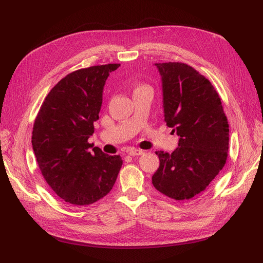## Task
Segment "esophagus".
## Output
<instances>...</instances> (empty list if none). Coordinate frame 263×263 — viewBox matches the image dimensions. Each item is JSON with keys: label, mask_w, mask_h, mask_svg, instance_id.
I'll return each mask as SVG.
<instances>
[{"label": "esophagus", "mask_w": 263, "mask_h": 263, "mask_svg": "<svg viewBox=\"0 0 263 263\" xmlns=\"http://www.w3.org/2000/svg\"><path fill=\"white\" fill-rule=\"evenodd\" d=\"M128 155L130 156H141L142 154H144V151L140 150V149H135V148H132V149H128Z\"/></svg>", "instance_id": "1"}]
</instances>
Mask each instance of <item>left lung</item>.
Returning <instances> with one entry per match:
<instances>
[{"mask_svg": "<svg viewBox=\"0 0 263 263\" xmlns=\"http://www.w3.org/2000/svg\"><path fill=\"white\" fill-rule=\"evenodd\" d=\"M162 83L166 126L179 136L172 154L156 151L154 186L177 201L201 194L226 163L229 128L212 83L181 62L155 63Z\"/></svg>", "mask_w": 263, "mask_h": 263, "instance_id": "1", "label": "left lung"}]
</instances>
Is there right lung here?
Wrapping results in <instances>:
<instances>
[{
  "instance_id": "right-lung-1",
  "label": "right lung",
  "mask_w": 263,
  "mask_h": 263,
  "mask_svg": "<svg viewBox=\"0 0 263 263\" xmlns=\"http://www.w3.org/2000/svg\"><path fill=\"white\" fill-rule=\"evenodd\" d=\"M119 63L71 72L47 95L35 119L31 146L43 177L63 201L89 205L112 190L122 168L119 156H109L87 142L99 119L103 90Z\"/></svg>"
}]
</instances>
